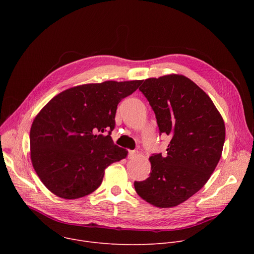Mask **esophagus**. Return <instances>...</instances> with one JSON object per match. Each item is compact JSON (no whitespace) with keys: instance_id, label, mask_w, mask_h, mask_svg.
<instances>
[{"instance_id":"esophagus-1","label":"esophagus","mask_w":254,"mask_h":254,"mask_svg":"<svg viewBox=\"0 0 254 254\" xmlns=\"http://www.w3.org/2000/svg\"><path fill=\"white\" fill-rule=\"evenodd\" d=\"M136 156H137V152H136V151H129V152H128V158H129V159L135 158Z\"/></svg>"}]
</instances>
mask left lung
<instances>
[{"mask_svg": "<svg viewBox=\"0 0 254 254\" xmlns=\"http://www.w3.org/2000/svg\"><path fill=\"white\" fill-rule=\"evenodd\" d=\"M156 115L160 134L169 135L167 155L154 154L150 177L133 183L139 197L171 208L197 193L218 164L225 141L224 121L211 98L189 78H149L138 88Z\"/></svg>", "mask_w": 254, "mask_h": 254, "instance_id": "obj_1", "label": "left lung"}]
</instances>
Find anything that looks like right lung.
I'll list each match as a JSON object with an SVG mask.
<instances>
[{
    "mask_svg": "<svg viewBox=\"0 0 254 254\" xmlns=\"http://www.w3.org/2000/svg\"><path fill=\"white\" fill-rule=\"evenodd\" d=\"M141 80L104 81L66 89L35 118L30 130L31 161L45 187L64 199L95 191L104 170L127 151L112 139L118 104Z\"/></svg>",
    "mask_w": 254,
    "mask_h": 254,
    "instance_id": "obj_1",
    "label": "right lung"
}]
</instances>
